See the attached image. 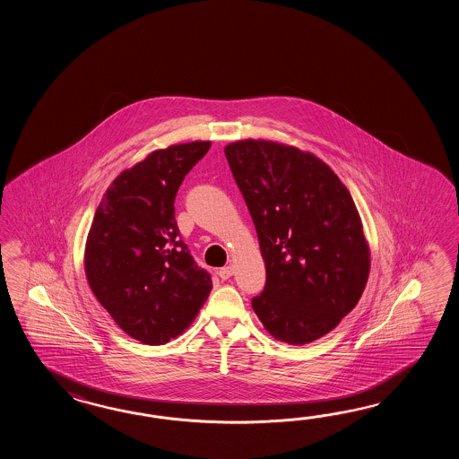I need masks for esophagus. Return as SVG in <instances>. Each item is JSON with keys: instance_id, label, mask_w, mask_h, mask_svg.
Returning a JSON list of instances; mask_svg holds the SVG:
<instances>
[{"instance_id": "1", "label": "esophagus", "mask_w": 459, "mask_h": 459, "mask_svg": "<svg viewBox=\"0 0 459 459\" xmlns=\"http://www.w3.org/2000/svg\"><path fill=\"white\" fill-rule=\"evenodd\" d=\"M218 275H220V279H223V281H226V279H230V277L233 275V267H231V265H226V267H221V269L218 271Z\"/></svg>"}]
</instances>
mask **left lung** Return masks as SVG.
Segmentation results:
<instances>
[{
  "instance_id": "1",
  "label": "left lung",
  "mask_w": 459,
  "mask_h": 459,
  "mask_svg": "<svg viewBox=\"0 0 459 459\" xmlns=\"http://www.w3.org/2000/svg\"><path fill=\"white\" fill-rule=\"evenodd\" d=\"M225 154L265 263L254 312L279 342L322 338L359 302L371 269L351 194L323 160L297 147L244 139Z\"/></svg>"
}]
</instances>
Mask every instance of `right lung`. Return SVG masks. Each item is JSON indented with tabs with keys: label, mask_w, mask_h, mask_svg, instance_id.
<instances>
[{
	"label": "right lung",
	"mask_w": 459,
	"mask_h": 459,
	"mask_svg": "<svg viewBox=\"0 0 459 459\" xmlns=\"http://www.w3.org/2000/svg\"><path fill=\"white\" fill-rule=\"evenodd\" d=\"M210 141L159 149L123 170L98 205L85 246L91 292L123 332L164 344L195 320L213 287L176 221L177 190Z\"/></svg>",
	"instance_id": "right-lung-1"
}]
</instances>
